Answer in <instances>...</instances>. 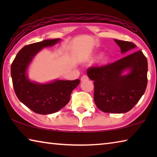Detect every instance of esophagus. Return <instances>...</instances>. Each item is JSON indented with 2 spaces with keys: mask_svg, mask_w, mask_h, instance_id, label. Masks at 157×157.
<instances>
[{
  "mask_svg": "<svg viewBox=\"0 0 157 157\" xmlns=\"http://www.w3.org/2000/svg\"><path fill=\"white\" fill-rule=\"evenodd\" d=\"M88 79H89V78H88V76H87L86 75H82V78H81V81L88 80Z\"/></svg>",
  "mask_w": 157,
  "mask_h": 157,
  "instance_id": "34e87169",
  "label": "esophagus"
}]
</instances>
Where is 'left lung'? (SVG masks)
Wrapping results in <instances>:
<instances>
[{"mask_svg":"<svg viewBox=\"0 0 157 157\" xmlns=\"http://www.w3.org/2000/svg\"><path fill=\"white\" fill-rule=\"evenodd\" d=\"M124 53L136 48L130 41L114 39ZM129 69L125 76L122 72ZM147 60L141 50L134 52L113 63L91 66L87 75L94 81V102L103 112L126 113L144 94L147 84Z\"/></svg>","mask_w":157,"mask_h":157,"instance_id":"obj_1","label":"left lung"}]
</instances>
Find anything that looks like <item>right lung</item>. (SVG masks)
I'll return each mask as SVG.
<instances>
[{"instance_id":"1","label":"right lung","mask_w":157,"mask_h":157,"mask_svg":"<svg viewBox=\"0 0 157 157\" xmlns=\"http://www.w3.org/2000/svg\"><path fill=\"white\" fill-rule=\"evenodd\" d=\"M59 39H48L27 45L18 52L11 65V76L14 92L23 104L39 114L55 113L70 100L71 94L79 84V79L56 80L41 84L30 82L26 69L37 52L44 47L51 46Z\"/></svg>"}]
</instances>
